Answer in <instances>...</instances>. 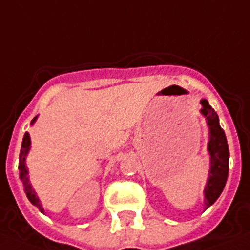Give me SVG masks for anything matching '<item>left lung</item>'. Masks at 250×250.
<instances>
[{"label":"left lung","mask_w":250,"mask_h":250,"mask_svg":"<svg viewBox=\"0 0 250 250\" xmlns=\"http://www.w3.org/2000/svg\"><path fill=\"white\" fill-rule=\"evenodd\" d=\"M200 104V113L205 117L206 125L209 127L208 152L210 156V170L204 188V210H206L218 200L227 184L229 173V147L215 110L206 99H201Z\"/></svg>","instance_id":"1"}]
</instances>
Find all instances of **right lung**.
<instances>
[{
    "label": "right lung",
    "mask_w": 250,
    "mask_h": 250,
    "mask_svg": "<svg viewBox=\"0 0 250 250\" xmlns=\"http://www.w3.org/2000/svg\"><path fill=\"white\" fill-rule=\"evenodd\" d=\"M36 119H38V116L35 117L34 119L31 121V125L36 122ZM30 148H31V138H30V134L26 132L25 136H23L22 140V145H21V151H20V158H19V171H20V180L22 181L23 185V190L26 192V196L30 200V203L32 205H35L40 210L42 214H45V210L42 208V204H41L40 199L38 197L35 190L32 188L31 182H30V177H29V170H27V166H26V157L29 155Z\"/></svg>",
    "instance_id": "obj_1"
}]
</instances>
